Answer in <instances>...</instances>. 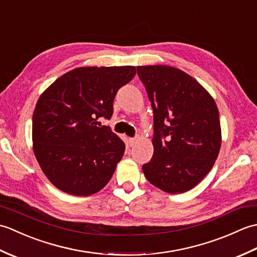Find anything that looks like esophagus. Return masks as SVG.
Masks as SVG:
<instances>
[{
  "instance_id": "obj_1",
  "label": "esophagus",
  "mask_w": 257,
  "mask_h": 257,
  "mask_svg": "<svg viewBox=\"0 0 257 257\" xmlns=\"http://www.w3.org/2000/svg\"><path fill=\"white\" fill-rule=\"evenodd\" d=\"M138 141V138H129V145L134 146Z\"/></svg>"
}]
</instances>
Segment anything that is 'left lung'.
Here are the masks:
<instances>
[{"label": "left lung", "mask_w": 257, "mask_h": 257, "mask_svg": "<svg viewBox=\"0 0 257 257\" xmlns=\"http://www.w3.org/2000/svg\"><path fill=\"white\" fill-rule=\"evenodd\" d=\"M154 110V156L147 180L168 193L194 188L212 169L221 147L219 110L211 95L182 70L138 66Z\"/></svg>", "instance_id": "1"}]
</instances>
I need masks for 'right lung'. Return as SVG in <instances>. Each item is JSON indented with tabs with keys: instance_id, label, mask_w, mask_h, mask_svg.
<instances>
[{
	"instance_id": "1",
	"label": "right lung",
	"mask_w": 257,
	"mask_h": 257,
	"mask_svg": "<svg viewBox=\"0 0 257 257\" xmlns=\"http://www.w3.org/2000/svg\"><path fill=\"white\" fill-rule=\"evenodd\" d=\"M135 75L134 66L80 67L43 92L33 113V147L56 188L86 196L109 182L125 146L98 119L111 118L114 96Z\"/></svg>"
}]
</instances>
